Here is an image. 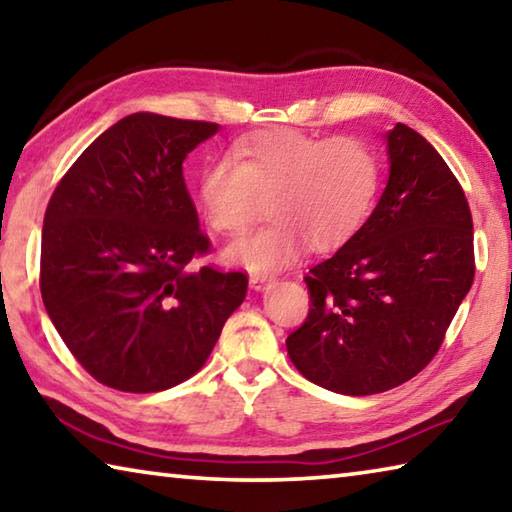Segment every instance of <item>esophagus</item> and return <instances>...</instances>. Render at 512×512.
Returning a JSON list of instances; mask_svg holds the SVG:
<instances>
[{
    "label": "esophagus",
    "mask_w": 512,
    "mask_h": 512,
    "mask_svg": "<svg viewBox=\"0 0 512 512\" xmlns=\"http://www.w3.org/2000/svg\"><path fill=\"white\" fill-rule=\"evenodd\" d=\"M271 282H273V275H266V273H250V287H253L255 291H264Z\"/></svg>",
    "instance_id": "34e87169"
}]
</instances>
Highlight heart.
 Masks as SVG:
<instances>
[{"label": "heart", "instance_id": "1", "mask_svg": "<svg viewBox=\"0 0 512 512\" xmlns=\"http://www.w3.org/2000/svg\"><path fill=\"white\" fill-rule=\"evenodd\" d=\"M381 164L357 137L320 140L268 131L210 164L198 180L207 225L225 237L246 232L268 207L266 228L225 250L230 262L273 273L307 244L325 253L345 244L375 205Z\"/></svg>", "mask_w": 512, "mask_h": 512}]
</instances>
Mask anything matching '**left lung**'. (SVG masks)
I'll return each mask as SVG.
<instances>
[{"instance_id": "obj_1", "label": "left lung", "mask_w": 512, "mask_h": 512, "mask_svg": "<svg viewBox=\"0 0 512 512\" xmlns=\"http://www.w3.org/2000/svg\"><path fill=\"white\" fill-rule=\"evenodd\" d=\"M388 180L368 221L305 277L309 316L289 334L302 375L341 395L384 393L427 366L474 280L472 214L420 133L384 135Z\"/></svg>"}]
</instances>
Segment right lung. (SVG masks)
Masks as SVG:
<instances>
[{
    "label": "right lung",
    "instance_id": "1",
    "mask_svg": "<svg viewBox=\"0 0 512 512\" xmlns=\"http://www.w3.org/2000/svg\"><path fill=\"white\" fill-rule=\"evenodd\" d=\"M210 121L135 112L60 180L42 225V302L76 361L110 388L158 393L203 368L246 298L244 273L192 271L207 253L183 162Z\"/></svg>",
    "mask_w": 512,
    "mask_h": 512
}]
</instances>
